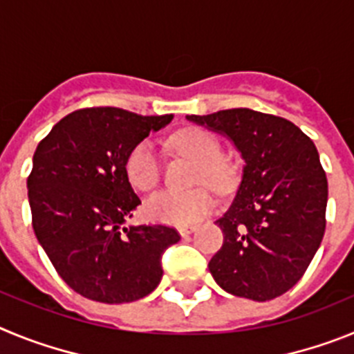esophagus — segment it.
I'll list each match as a JSON object with an SVG mask.
<instances>
[{
  "mask_svg": "<svg viewBox=\"0 0 354 354\" xmlns=\"http://www.w3.org/2000/svg\"><path fill=\"white\" fill-rule=\"evenodd\" d=\"M196 228H198V227H196V225H189V227H180L179 228V234L183 237H187V236H189V234L195 232Z\"/></svg>",
  "mask_w": 354,
  "mask_h": 354,
  "instance_id": "1",
  "label": "esophagus"
}]
</instances>
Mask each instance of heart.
Here are the masks:
<instances>
[{
	"label": "heart",
	"mask_w": 354,
	"mask_h": 354,
	"mask_svg": "<svg viewBox=\"0 0 354 354\" xmlns=\"http://www.w3.org/2000/svg\"><path fill=\"white\" fill-rule=\"evenodd\" d=\"M171 149L196 161L193 184L205 183L214 189H225L230 184V168L221 159L218 140L200 127L175 133L170 138ZM126 174L129 183L140 192H152L161 179V161L156 145L150 140H142L131 149L126 158ZM214 207V198L205 187L192 192H159L145 202L143 212L150 221L165 225L195 223Z\"/></svg>",
	"instance_id": "heart-1"
}]
</instances>
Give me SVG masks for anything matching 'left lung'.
<instances>
[{
	"label": "left lung",
	"instance_id": "8db88e82",
	"mask_svg": "<svg viewBox=\"0 0 354 354\" xmlns=\"http://www.w3.org/2000/svg\"><path fill=\"white\" fill-rule=\"evenodd\" d=\"M187 120L223 134L245 159L236 198L221 218L223 246L209 262L227 292L268 301L298 283L326 228L328 180L298 126L248 108Z\"/></svg>",
	"mask_w": 354,
	"mask_h": 354
}]
</instances>
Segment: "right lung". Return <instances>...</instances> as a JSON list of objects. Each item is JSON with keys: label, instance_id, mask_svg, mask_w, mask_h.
Listing matches in <instances>:
<instances>
[{"label": "right lung", "instance_id": "add662e5", "mask_svg": "<svg viewBox=\"0 0 354 354\" xmlns=\"http://www.w3.org/2000/svg\"><path fill=\"white\" fill-rule=\"evenodd\" d=\"M171 118L77 109L37 147L28 177L33 230L64 282L84 298L136 301L161 282L162 253L180 236L167 225L124 227L142 204L126 158Z\"/></svg>", "mask_w": 354, "mask_h": 354}]
</instances>
